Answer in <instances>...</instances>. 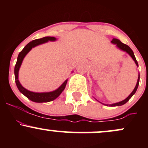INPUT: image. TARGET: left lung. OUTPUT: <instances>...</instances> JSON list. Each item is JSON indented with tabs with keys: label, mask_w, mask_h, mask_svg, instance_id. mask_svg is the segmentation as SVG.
Wrapping results in <instances>:
<instances>
[{
	"label": "left lung",
	"mask_w": 148,
	"mask_h": 148,
	"mask_svg": "<svg viewBox=\"0 0 148 148\" xmlns=\"http://www.w3.org/2000/svg\"><path fill=\"white\" fill-rule=\"evenodd\" d=\"M112 44H113V45H116V47L117 48H118L119 49H120L121 51H123L129 54V55L131 57H132V58L133 59L134 62H135L136 64L137 67H138V62H137L136 59L135 58V56H134V53L133 52V51L132 50V49L130 48L129 46H127V45H125V44H123L120 41V40H118V39H116V38H113V40H112V41L111 42ZM139 80H140V74H138V80H137V83H136V85L135 88H134V90L132 92V93L129 95L125 99L123 100V101H120V102H117V103H112V104H105V103H103L101 102H100V101H98L97 99H96L97 101H99L101 103H102L103 105H106V106H122V105L125 104V103H126L127 101H129L131 99V97H132V96L134 95V94H135V92H136L137 90V88L138 87V85H139Z\"/></svg>",
	"instance_id": "left-lung-1"
}]
</instances>
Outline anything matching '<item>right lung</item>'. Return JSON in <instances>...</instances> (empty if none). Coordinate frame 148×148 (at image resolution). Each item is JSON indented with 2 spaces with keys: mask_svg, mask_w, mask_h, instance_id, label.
<instances>
[{
  "mask_svg": "<svg viewBox=\"0 0 148 148\" xmlns=\"http://www.w3.org/2000/svg\"><path fill=\"white\" fill-rule=\"evenodd\" d=\"M56 40V38L54 37H42L41 39H37V40H33L32 42H29L23 50L18 53L17 61L15 64L14 67V79L16 85L17 86L18 90H19L23 95L26 97L28 99H29L34 102L37 103H43V102H49V101H51L53 100L56 99L62 93V92L64 90L65 88L66 84H67V79H66L64 81V83L59 87L58 89L51 92H32L28 90L23 88L20 84L19 81H18V71H19L20 67H21L22 62H23V58H24L25 56L28 54V53L34 47H37V46L42 45L48 42L49 41L54 42Z\"/></svg>",
  "mask_w": 148,
  "mask_h": 148,
  "instance_id": "1",
  "label": "right lung"
}]
</instances>
